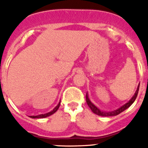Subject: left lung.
Returning <instances> with one entry per match:
<instances>
[{"label":"left lung","mask_w":148,"mask_h":148,"mask_svg":"<svg viewBox=\"0 0 148 148\" xmlns=\"http://www.w3.org/2000/svg\"><path fill=\"white\" fill-rule=\"evenodd\" d=\"M138 89H139V84H138V87H137L136 91V92L134 93L133 96L130 99V101H129L128 102H127L126 104H125L123 106H121V108L115 110H113V111H110V112L102 111V110H101L99 108H98L97 107H96V106L93 104V103L91 102V101H90V99H89V96H88V94H87H87H86V101H87V104H88L89 108L91 109V110H92V113H95V114L99 115V116H117V115H119V113H121V112H123V111H125L126 109H127V108H129V107H130V106L132 105V104H133V103L135 101L136 99V97H137V95H138Z\"/></svg>","instance_id":"1"}]
</instances>
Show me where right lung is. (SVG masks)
<instances>
[{"mask_svg": "<svg viewBox=\"0 0 148 148\" xmlns=\"http://www.w3.org/2000/svg\"><path fill=\"white\" fill-rule=\"evenodd\" d=\"M60 104H61V101H59V103L58 104V105L56 106V108L53 110H51L50 112L49 113H44V114H40L38 115V116H30V118L32 119H43V118H46V117H48V116H51V115H53V113H55L56 111L58 110V109L60 107Z\"/></svg>", "mask_w": 148, "mask_h": 148, "instance_id": "1", "label": "right lung"}]
</instances>
